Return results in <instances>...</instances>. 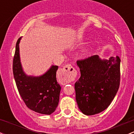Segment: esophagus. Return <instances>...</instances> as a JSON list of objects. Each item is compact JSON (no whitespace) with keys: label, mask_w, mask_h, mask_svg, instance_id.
<instances>
[{"label":"esophagus","mask_w":134,"mask_h":134,"mask_svg":"<svg viewBox=\"0 0 134 134\" xmlns=\"http://www.w3.org/2000/svg\"><path fill=\"white\" fill-rule=\"evenodd\" d=\"M77 72L70 64L66 65L58 72V79L60 83L66 85L74 80Z\"/></svg>","instance_id":"esophagus-1"}]
</instances>
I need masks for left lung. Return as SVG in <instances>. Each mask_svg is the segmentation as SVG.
Segmentation results:
<instances>
[{
    "mask_svg": "<svg viewBox=\"0 0 134 134\" xmlns=\"http://www.w3.org/2000/svg\"><path fill=\"white\" fill-rule=\"evenodd\" d=\"M120 57L101 60L93 55L77 61L81 77L74 85L80 111L93 115L108 108L116 95L120 81Z\"/></svg>",
    "mask_w": 134,
    "mask_h": 134,
    "instance_id": "1",
    "label": "left lung"
}]
</instances>
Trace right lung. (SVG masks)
<instances>
[{"mask_svg":"<svg viewBox=\"0 0 134 134\" xmlns=\"http://www.w3.org/2000/svg\"><path fill=\"white\" fill-rule=\"evenodd\" d=\"M18 39L13 63L16 85L20 96L28 108L43 114H51L58 105L61 86L56 77L58 67L52 65L45 74L38 77L26 75L20 58V44Z\"/></svg>","mask_w":134,"mask_h":134,"instance_id":"right-lung-1","label":"right lung"}]
</instances>
